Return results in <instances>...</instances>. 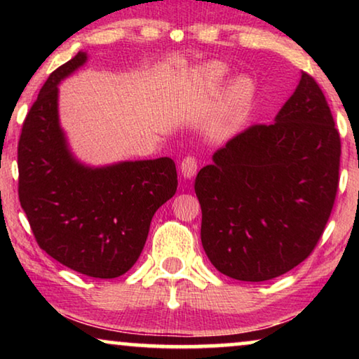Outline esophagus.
<instances>
[{"instance_id": "34e87169", "label": "esophagus", "mask_w": 359, "mask_h": 359, "mask_svg": "<svg viewBox=\"0 0 359 359\" xmlns=\"http://www.w3.org/2000/svg\"><path fill=\"white\" fill-rule=\"evenodd\" d=\"M180 171H182V175H184L185 179H191L198 171L196 158H194V156L184 158V160H182V165H180Z\"/></svg>"}]
</instances>
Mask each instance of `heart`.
Segmentation results:
<instances>
[{
    "mask_svg": "<svg viewBox=\"0 0 359 359\" xmlns=\"http://www.w3.org/2000/svg\"><path fill=\"white\" fill-rule=\"evenodd\" d=\"M226 74H228V68L223 65H209L203 69V77L209 83H214V85L222 82ZM253 93H255V85L248 77H239L238 81L233 83V87H231L228 93L226 111H224V115H226L228 121H236L242 114H244L248 102H250L253 98Z\"/></svg>",
    "mask_w": 359,
    "mask_h": 359,
    "instance_id": "b5f03b06",
    "label": "heart"
}]
</instances>
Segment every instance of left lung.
<instances>
[{"label":"left lung","instance_id":"left-lung-1","mask_svg":"<svg viewBox=\"0 0 359 359\" xmlns=\"http://www.w3.org/2000/svg\"><path fill=\"white\" fill-rule=\"evenodd\" d=\"M212 161L194 191L215 269L264 282L302 263L323 234L339 185V131L313 77L301 72L274 123L236 135Z\"/></svg>","mask_w":359,"mask_h":359}]
</instances>
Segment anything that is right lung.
Listing matches in <instances>:
<instances>
[{
  "mask_svg": "<svg viewBox=\"0 0 359 359\" xmlns=\"http://www.w3.org/2000/svg\"><path fill=\"white\" fill-rule=\"evenodd\" d=\"M79 52L52 72L19 141V199L39 247L95 278L123 276L147 241L155 212L177 191L171 158L88 166L72 154L58 115L60 82L87 63Z\"/></svg>",
  "mask_w": 359,
  "mask_h": 359,
  "instance_id": "add662e5",
  "label": "right lung"
}]
</instances>
